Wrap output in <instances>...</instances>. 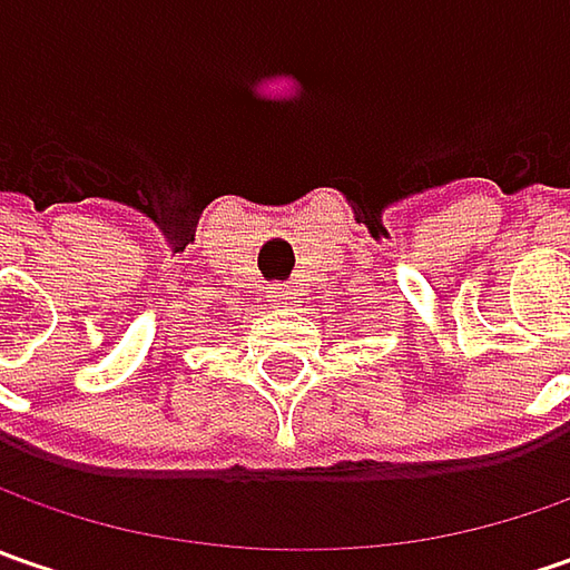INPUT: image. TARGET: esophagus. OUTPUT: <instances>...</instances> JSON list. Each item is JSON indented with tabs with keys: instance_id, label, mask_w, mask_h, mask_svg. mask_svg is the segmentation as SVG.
Instances as JSON below:
<instances>
[{
	"instance_id": "obj_1",
	"label": "esophagus",
	"mask_w": 570,
	"mask_h": 570,
	"mask_svg": "<svg viewBox=\"0 0 570 570\" xmlns=\"http://www.w3.org/2000/svg\"><path fill=\"white\" fill-rule=\"evenodd\" d=\"M269 301H273L275 307H292V304H295V288H288V285H273V288H269Z\"/></svg>"
}]
</instances>
